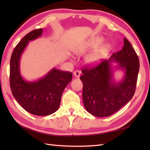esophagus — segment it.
<instances>
[{"label": "esophagus", "instance_id": "obj_1", "mask_svg": "<svg viewBox=\"0 0 150 150\" xmlns=\"http://www.w3.org/2000/svg\"><path fill=\"white\" fill-rule=\"evenodd\" d=\"M73 75H74V77H77V78L80 77L81 71H79V70H75V71H73Z\"/></svg>", "mask_w": 150, "mask_h": 150}]
</instances>
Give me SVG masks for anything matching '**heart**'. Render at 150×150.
Wrapping results in <instances>:
<instances>
[{
	"instance_id": "1",
	"label": "heart",
	"mask_w": 150,
	"mask_h": 150,
	"mask_svg": "<svg viewBox=\"0 0 150 150\" xmlns=\"http://www.w3.org/2000/svg\"><path fill=\"white\" fill-rule=\"evenodd\" d=\"M103 42V38L98 37L96 39L91 40L90 41L86 44L85 46H82L81 49H79L77 53L78 54H84L88 51L96 49L97 47L102 44ZM110 50V46L109 44H104V45L98 47L93 52L89 54L86 57V62L89 64L93 65L98 62L100 60L106 56Z\"/></svg>"
}]
</instances>
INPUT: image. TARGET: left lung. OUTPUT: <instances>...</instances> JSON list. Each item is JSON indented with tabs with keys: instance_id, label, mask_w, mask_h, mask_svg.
I'll return each mask as SVG.
<instances>
[{
	"instance_id": "obj_1",
	"label": "left lung",
	"mask_w": 150,
	"mask_h": 150,
	"mask_svg": "<svg viewBox=\"0 0 150 150\" xmlns=\"http://www.w3.org/2000/svg\"><path fill=\"white\" fill-rule=\"evenodd\" d=\"M112 61L118 63L116 69L120 68L125 71L123 80L119 83L114 81ZM139 71V57L132 44L124 38L120 51L93 68L82 69L80 79L83 83L85 109L98 117H109L117 112L134 95Z\"/></svg>"
}]
</instances>
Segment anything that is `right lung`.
I'll use <instances>...</instances> for the list:
<instances>
[{"label": "right lung", "mask_w": 150, "mask_h": 150, "mask_svg": "<svg viewBox=\"0 0 150 150\" xmlns=\"http://www.w3.org/2000/svg\"><path fill=\"white\" fill-rule=\"evenodd\" d=\"M42 28L31 31L18 43L10 59L9 82L12 94L24 109L33 115L46 116L59 109L61 97L66 86L72 79V73L53 68L36 81H27L20 71L22 53L29 41L42 35Z\"/></svg>", "instance_id": "1"}]
</instances>
